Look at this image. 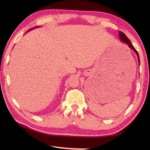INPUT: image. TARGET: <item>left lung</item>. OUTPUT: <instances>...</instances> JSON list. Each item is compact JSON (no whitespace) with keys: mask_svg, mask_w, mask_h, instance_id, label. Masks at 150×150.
Returning <instances> with one entry per match:
<instances>
[{"mask_svg":"<svg viewBox=\"0 0 150 150\" xmlns=\"http://www.w3.org/2000/svg\"><path fill=\"white\" fill-rule=\"evenodd\" d=\"M119 37H120V40L122 41V42H124V43H126V44H128V46L130 47V48H131L132 50H133L134 51V52L136 53L137 55V57H138L139 63L140 64V59H139V53H138V52H137V50H135V47H133V46L132 45V44L131 43V42H130L129 39H128V37H126V35L125 34H124L123 32H122V31H119Z\"/></svg>","mask_w":150,"mask_h":150,"instance_id":"obj_1","label":"left lung"}]
</instances>
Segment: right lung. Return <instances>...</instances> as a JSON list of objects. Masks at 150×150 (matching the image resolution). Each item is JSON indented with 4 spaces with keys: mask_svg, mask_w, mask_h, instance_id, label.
Wrapping results in <instances>:
<instances>
[{
    "mask_svg": "<svg viewBox=\"0 0 150 150\" xmlns=\"http://www.w3.org/2000/svg\"><path fill=\"white\" fill-rule=\"evenodd\" d=\"M32 29H34V28H31V29H30V30H28V31H30V30H32Z\"/></svg>",
    "mask_w": 150,
    "mask_h": 150,
    "instance_id": "add662e5",
    "label": "right lung"
}]
</instances>
